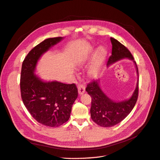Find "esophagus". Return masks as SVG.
I'll return each mask as SVG.
<instances>
[{
    "instance_id": "1",
    "label": "esophagus",
    "mask_w": 160,
    "mask_h": 160,
    "mask_svg": "<svg viewBox=\"0 0 160 160\" xmlns=\"http://www.w3.org/2000/svg\"><path fill=\"white\" fill-rule=\"evenodd\" d=\"M78 91L79 94H83L86 91V87L83 86V85H79L78 87Z\"/></svg>"
}]
</instances>
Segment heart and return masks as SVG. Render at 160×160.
<instances>
[{
    "instance_id": "obj_1",
    "label": "heart",
    "mask_w": 160,
    "mask_h": 160,
    "mask_svg": "<svg viewBox=\"0 0 160 160\" xmlns=\"http://www.w3.org/2000/svg\"><path fill=\"white\" fill-rule=\"evenodd\" d=\"M108 51L103 47H100L95 51L94 54V49H91L88 54L83 57L79 62L78 64L83 66L87 63L93 57L92 60L88 69V74L89 77L94 78L100 72L103 63L107 58Z\"/></svg>"
}]
</instances>
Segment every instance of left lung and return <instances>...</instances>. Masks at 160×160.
<instances>
[{
	"label": "left lung",
	"mask_w": 160,
	"mask_h": 160,
	"mask_svg": "<svg viewBox=\"0 0 160 160\" xmlns=\"http://www.w3.org/2000/svg\"><path fill=\"white\" fill-rule=\"evenodd\" d=\"M112 55L109 57L107 66L124 58L132 60L138 76V70L134 58L126 47L117 40L111 38ZM138 78L136 88L131 97L124 100L115 101L108 97L100 87V79L89 83L86 91L91 96V108L90 110L92 120L103 127H110L119 123L129 115L136 103L138 95Z\"/></svg>",
	"instance_id": "left-lung-1"
}]
</instances>
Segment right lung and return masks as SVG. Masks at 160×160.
<instances>
[{
    "label": "right lung",
    "instance_id": "right-lung-1",
    "mask_svg": "<svg viewBox=\"0 0 160 160\" xmlns=\"http://www.w3.org/2000/svg\"><path fill=\"white\" fill-rule=\"evenodd\" d=\"M63 39L50 38L42 42L29 51L21 70L20 91L24 105L38 123L50 127L60 126L69 119L72 104L78 97L74 83L44 81L35 74L41 57Z\"/></svg>",
    "mask_w": 160,
    "mask_h": 160
}]
</instances>
